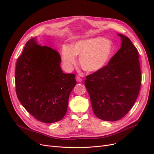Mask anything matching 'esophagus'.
I'll return each mask as SVG.
<instances>
[{"label": "esophagus", "mask_w": 154, "mask_h": 154, "mask_svg": "<svg viewBox=\"0 0 154 154\" xmlns=\"http://www.w3.org/2000/svg\"><path fill=\"white\" fill-rule=\"evenodd\" d=\"M76 80H77V82L80 83V82H82V79L81 78H80V77H76Z\"/></svg>", "instance_id": "esophagus-1"}]
</instances>
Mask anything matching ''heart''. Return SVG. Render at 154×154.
Returning a JSON list of instances; mask_svg holds the SVG:
<instances>
[{"label":"heart","instance_id":"b5f03b06","mask_svg":"<svg viewBox=\"0 0 154 154\" xmlns=\"http://www.w3.org/2000/svg\"><path fill=\"white\" fill-rule=\"evenodd\" d=\"M114 51L111 40L102 37H94L79 40L72 48L64 45L62 50L63 66L70 70L80 57V66L84 71L94 73L103 69L109 62Z\"/></svg>","mask_w":154,"mask_h":154}]
</instances>
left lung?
Wrapping results in <instances>:
<instances>
[{
	"instance_id": "1",
	"label": "left lung",
	"mask_w": 154,
	"mask_h": 154,
	"mask_svg": "<svg viewBox=\"0 0 154 154\" xmlns=\"http://www.w3.org/2000/svg\"><path fill=\"white\" fill-rule=\"evenodd\" d=\"M118 35L120 49L103 69L85 80L94 114L106 121L118 120L127 114L141 85L139 52L127 37Z\"/></svg>"
}]
</instances>
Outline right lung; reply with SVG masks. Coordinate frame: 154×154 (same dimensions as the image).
I'll list each match as a JSON object with an SVG mask.
<instances>
[{
    "label": "right lung",
    "mask_w": 154,
    "mask_h": 154,
    "mask_svg": "<svg viewBox=\"0 0 154 154\" xmlns=\"http://www.w3.org/2000/svg\"><path fill=\"white\" fill-rule=\"evenodd\" d=\"M28 40L17 59L15 72L16 94L22 106L44 123L57 122L66 115L75 75L64 74L60 54L48 46Z\"/></svg>",
    "instance_id": "right-lung-1"
}]
</instances>
